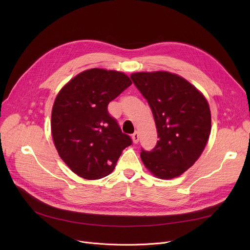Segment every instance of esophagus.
Returning a JSON list of instances; mask_svg holds the SVG:
<instances>
[{
  "label": "esophagus",
  "mask_w": 250,
  "mask_h": 250,
  "mask_svg": "<svg viewBox=\"0 0 250 250\" xmlns=\"http://www.w3.org/2000/svg\"><path fill=\"white\" fill-rule=\"evenodd\" d=\"M132 139H133V142H134L135 144H138V142H139V139H140L139 133H138V132H135V133L132 135Z\"/></svg>",
  "instance_id": "1"
}]
</instances>
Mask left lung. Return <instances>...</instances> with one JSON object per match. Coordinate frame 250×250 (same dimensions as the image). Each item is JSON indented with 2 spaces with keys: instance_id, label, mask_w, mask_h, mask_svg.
<instances>
[{
  "instance_id": "1",
  "label": "left lung",
  "mask_w": 250,
  "mask_h": 250,
  "mask_svg": "<svg viewBox=\"0 0 250 250\" xmlns=\"http://www.w3.org/2000/svg\"><path fill=\"white\" fill-rule=\"evenodd\" d=\"M130 78L150 105L159 141L141 159L161 179L181 175L202 155L211 134V110L201 92L169 72H140Z\"/></svg>"
}]
</instances>
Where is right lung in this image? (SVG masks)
<instances>
[{
	"mask_svg": "<svg viewBox=\"0 0 250 250\" xmlns=\"http://www.w3.org/2000/svg\"><path fill=\"white\" fill-rule=\"evenodd\" d=\"M132 85L124 73L90 69L65 84L51 111V135L62 160L89 180L108 175L132 139L124 134L108 103Z\"/></svg>",
	"mask_w": 250,
	"mask_h": 250,
	"instance_id": "add662e5",
	"label": "right lung"
}]
</instances>
